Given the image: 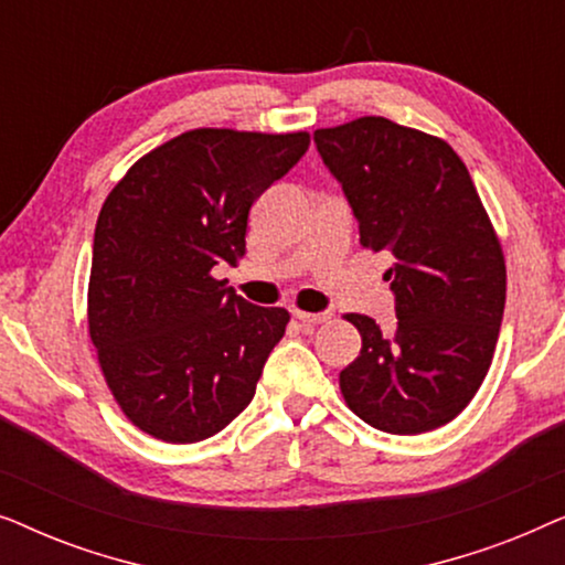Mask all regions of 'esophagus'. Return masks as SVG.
<instances>
[{
    "mask_svg": "<svg viewBox=\"0 0 565 565\" xmlns=\"http://www.w3.org/2000/svg\"><path fill=\"white\" fill-rule=\"evenodd\" d=\"M292 319H298L303 327H316V323L327 321L329 313H311V311H298V308H292Z\"/></svg>",
    "mask_w": 565,
    "mask_h": 565,
    "instance_id": "obj_1",
    "label": "esophagus"
}]
</instances>
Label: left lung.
Listing matches in <instances>:
<instances>
[{
  "label": "left lung",
  "instance_id": "left-lung-1",
  "mask_svg": "<svg viewBox=\"0 0 565 565\" xmlns=\"http://www.w3.org/2000/svg\"><path fill=\"white\" fill-rule=\"evenodd\" d=\"M313 143L360 244L393 259L396 327L347 313L362 337L339 373L347 406L391 435L443 427L481 388L507 300L504 254L476 184L450 143L388 118L319 128Z\"/></svg>",
  "mask_w": 565,
  "mask_h": 565
}]
</instances>
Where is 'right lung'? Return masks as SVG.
I'll return each instance as SVG.
<instances>
[{"label":"right lung","mask_w":565,"mask_h":565,"mask_svg":"<svg viewBox=\"0 0 565 565\" xmlns=\"http://www.w3.org/2000/svg\"><path fill=\"white\" fill-rule=\"evenodd\" d=\"M311 136L198 128L136 161L99 211L87 296L107 388L146 435L207 439L236 419L290 313L213 269L246 252L249 211Z\"/></svg>","instance_id":"add662e5"}]
</instances>
